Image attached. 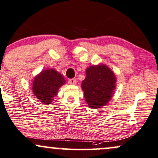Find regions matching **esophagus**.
I'll return each mask as SVG.
<instances>
[{"label":"esophagus","instance_id":"esophagus-1","mask_svg":"<svg viewBox=\"0 0 158 158\" xmlns=\"http://www.w3.org/2000/svg\"><path fill=\"white\" fill-rule=\"evenodd\" d=\"M69 84L71 85H77V79H71L69 80Z\"/></svg>","mask_w":158,"mask_h":158}]
</instances>
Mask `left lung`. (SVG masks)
Masks as SVG:
<instances>
[{"label": "left lung", "instance_id": "1", "mask_svg": "<svg viewBox=\"0 0 158 158\" xmlns=\"http://www.w3.org/2000/svg\"><path fill=\"white\" fill-rule=\"evenodd\" d=\"M115 82V73L106 64L87 67L81 89L88 106L97 109L106 106L114 93Z\"/></svg>", "mask_w": 158, "mask_h": 158}]
</instances>
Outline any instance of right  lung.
Listing matches in <instances>:
<instances>
[{"mask_svg":"<svg viewBox=\"0 0 158 158\" xmlns=\"http://www.w3.org/2000/svg\"><path fill=\"white\" fill-rule=\"evenodd\" d=\"M65 84L66 80L61 73L54 69H45L34 78L32 92L43 104H51L59 88Z\"/></svg>","mask_w":158,"mask_h":158,"instance_id":"add662e5","label":"right lung"}]
</instances>
